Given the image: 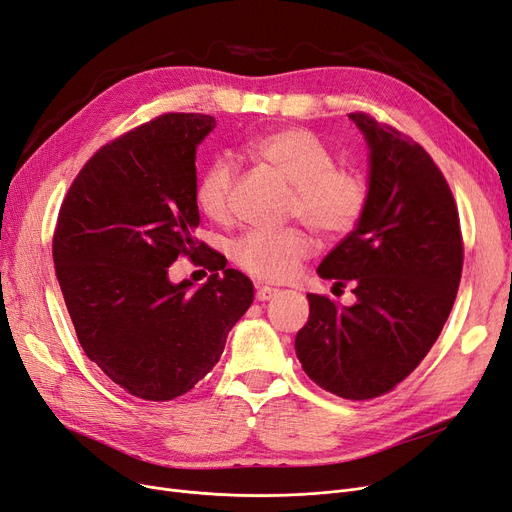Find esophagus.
I'll return each mask as SVG.
<instances>
[{
  "mask_svg": "<svg viewBox=\"0 0 512 512\" xmlns=\"http://www.w3.org/2000/svg\"><path fill=\"white\" fill-rule=\"evenodd\" d=\"M277 294H279V290L269 288V285H258V288H256V300H258V302L273 300Z\"/></svg>",
  "mask_w": 512,
  "mask_h": 512,
  "instance_id": "esophagus-1",
  "label": "esophagus"
}]
</instances>
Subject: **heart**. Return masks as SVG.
Segmentation results:
<instances>
[{
  "instance_id": "b5f03b06",
  "label": "heart",
  "mask_w": 512,
  "mask_h": 512,
  "mask_svg": "<svg viewBox=\"0 0 512 512\" xmlns=\"http://www.w3.org/2000/svg\"><path fill=\"white\" fill-rule=\"evenodd\" d=\"M248 151L292 185L288 216L302 218L325 239L349 235L361 222L370 185L351 163H338L334 149L309 128H279L248 140ZM237 185L235 163L218 155L195 182V203L203 216L227 220ZM311 254V237L300 227L254 229L233 245L239 267L262 281H285L296 275Z\"/></svg>"
}]
</instances>
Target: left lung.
<instances>
[{
  "label": "left lung",
  "mask_w": 512,
  "mask_h": 512,
  "mask_svg": "<svg viewBox=\"0 0 512 512\" xmlns=\"http://www.w3.org/2000/svg\"><path fill=\"white\" fill-rule=\"evenodd\" d=\"M349 117L370 147V201L317 273L336 279L334 290L353 283L357 302L306 294L311 315L296 355L323 391L365 401L393 391L431 351L458 294L464 243L433 157L372 115Z\"/></svg>",
  "instance_id": "1"
}]
</instances>
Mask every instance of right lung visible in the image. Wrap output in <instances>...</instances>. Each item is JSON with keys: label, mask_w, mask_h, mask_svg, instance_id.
<instances>
[{"label": "right lung", "mask_w": 512, "mask_h": 512, "mask_svg": "<svg viewBox=\"0 0 512 512\" xmlns=\"http://www.w3.org/2000/svg\"><path fill=\"white\" fill-rule=\"evenodd\" d=\"M212 115L166 113L100 147L69 187L52 239L56 279L81 349L126 393L170 401L218 363L254 285L201 243L197 145ZM180 255L213 275L172 284Z\"/></svg>", "instance_id": "right-lung-1"}]
</instances>
